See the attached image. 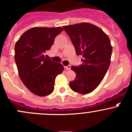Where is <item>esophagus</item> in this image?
I'll use <instances>...</instances> for the list:
<instances>
[{
    "mask_svg": "<svg viewBox=\"0 0 132 132\" xmlns=\"http://www.w3.org/2000/svg\"><path fill=\"white\" fill-rule=\"evenodd\" d=\"M64 68H65V69H66V70H70V69H71V66H70V65H69V66H64Z\"/></svg>",
    "mask_w": 132,
    "mask_h": 132,
    "instance_id": "obj_1",
    "label": "esophagus"
}]
</instances>
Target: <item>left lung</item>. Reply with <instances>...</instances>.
<instances>
[{"instance_id":"1","label":"left lung","mask_w":132,"mask_h":132,"mask_svg":"<svg viewBox=\"0 0 132 132\" xmlns=\"http://www.w3.org/2000/svg\"><path fill=\"white\" fill-rule=\"evenodd\" d=\"M71 39L82 64L71 66L76 77L70 82V88L88 94L97 88L106 73L111 62L112 46L108 35L100 28L88 22L63 26Z\"/></svg>"}]
</instances>
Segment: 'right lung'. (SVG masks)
Wrapping results in <instances>:
<instances>
[{
    "mask_svg": "<svg viewBox=\"0 0 132 132\" xmlns=\"http://www.w3.org/2000/svg\"><path fill=\"white\" fill-rule=\"evenodd\" d=\"M61 27H34L25 31L15 46V60L19 77L31 93L40 97L54 89L55 78L64 70L61 64L45 58Z\"/></svg>",
    "mask_w": 132,
    "mask_h": 132,
    "instance_id": "obj_1",
    "label": "right lung"
}]
</instances>
